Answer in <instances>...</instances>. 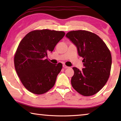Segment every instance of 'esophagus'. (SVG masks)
<instances>
[{
	"mask_svg": "<svg viewBox=\"0 0 121 121\" xmlns=\"http://www.w3.org/2000/svg\"><path fill=\"white\" fill-rule=\"evenodd\" d=\"M63 67L65 69H67V68H68L69 67L67 66V65H63Z\"/></svg>",
	"mask_w": 121,
	"mask_h": 121,
	"instance_id": "1",
	"label": "esophagus"
}]
</instances>
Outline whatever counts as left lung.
I'll list each match as a JSON object with an SVG mask.
<instances>
[{
    "instance_id": "obj_1",
    "label": "left lung",
    "mask_w": 121,
    "mask_h": 121,
    "mask_svg": "<svg viewBox=\"0 0 121 121\" xmlns=\"http://www.w3.org/2000/svg\"><path fill=\"white\" fill-rule=\"evenodd\" d=\"M65 36L76 46L79 56L83 58L82 70L73 68L74 75L71 79V85L84 96L95 95L106 84L110 75V51L104 41L92 32L71 31Z\"/></svg>"
}]
</instances>
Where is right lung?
Masks as SVG:
<instances>
[{
    "mask_svg": "<svg viewBox=\"0 0 121 121\" xmlns=\"http://www.w3.org/2000/svg\"><path fill=\"white\" fill-rule=\"evenodd\" d=\"M65 35L63 31L43 29L29 32L18 46L14 65L20 80L28 91L41 95L52 88L62 68L44 59Z\"/></svg>",
    "mask_w": 121,
    "mask_h": 121,
    "instance_id": "add662e5",
    "label": "right lung"
}]
</instances>
